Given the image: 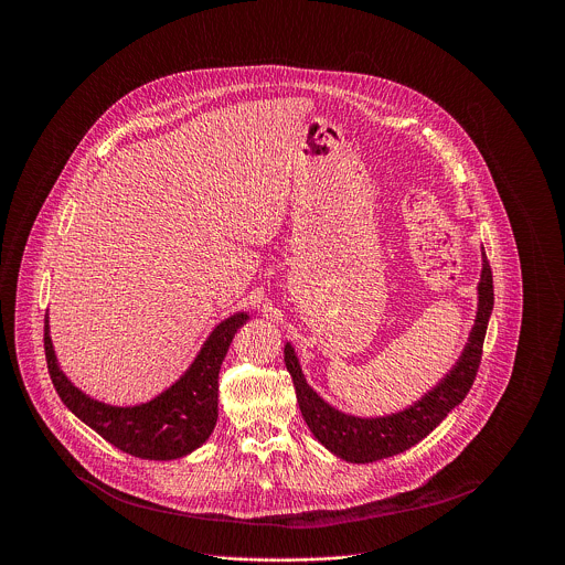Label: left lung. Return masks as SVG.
Segmentation results:
<instances>
[{
    "mask_svg": "<svg viewBox=\"0 0 565 565\" xmlns=\"http://www.w3.org/2000/svg\"><path fill=\"white\" fill-rule=\"evenodd\" d=\"M482 255V270L476 303V319L469 331L467 344L454 366L445 373L443 380L436 382L420 399L407 409L375 416V418H360L335 409L333 405L321 397L303 377L299 358L290 342L284 347V362L292 377L295 393L301 416L312 431V436L324 445L331 454L347 462H375L395 454H402L418 445L427 438L445 418L447 414L458 407L469 393L482 353V342H486L490 315L494 308V286H492V268Z\"/></svg>",
    "mask_w": 565,
    "mask_h": 565,
    "instance_id": "left-lung-1",
    "label": "left lung"
}]
</instances>
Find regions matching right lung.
<instances>
[{"label": "right lung", "instance_id": "right-lung-1", "mask_svg": "<svg viewBox=\"0 0 565 565\" xmlns=\"http://www.w3.org/2000/svg\"><path fill=\"white\" fill-rule=\"evenodd\" d=\"M248 312H234L212 329L185 373L147 402L131 407L107 405L77 388L60 369L49 317L44 319V351L53 386L66 409L120 451L145 460H174L199 449L218 418V369L234 333Z\"/></svg>", "mask_w": 565, "mask_h": 565}]
</instances>
